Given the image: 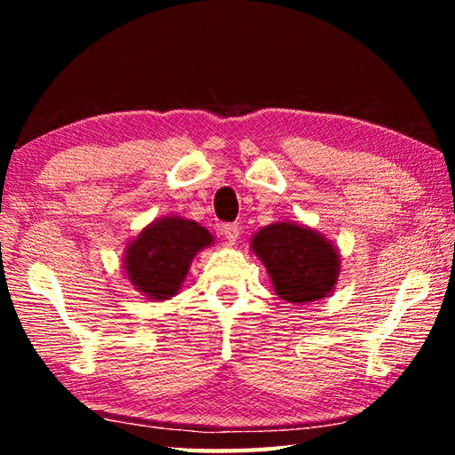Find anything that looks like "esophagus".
<instances>
[{"mask_svg": "<svg viewBox=\"0 0 455 455\" xmlns=\"http://www.w3.org/2000/svg\"><path fill=\"white\" fill-rule=\"evenodd\" d=\"M222 235H225V238L230 244H235L238 241V236H241V228L236 225H225L222 227Z\"/></svg>", "mask_w": 455, "mask_h": 455, "instance_id": "obj_1", "label": "esophagus"}]
</instances>
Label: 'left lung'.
Masks as SVG:
<instances>
[{"mask_svg": "<svg viewBox=\"0 0 455 455\" xmlns=\"http://www.w3.org/2000/svg\"><path fill=\"white\" fill-rule=\"evenodd\" d=\"M251 251L265 265L276 295L292 305L331 295L341 271L337 246L317 230L292 220L260 228L251 238Z\"/></svg>", "mask_w": 455, "mask_h": 455, "instance_id": "1", "label": "left lung"}]
</instances>
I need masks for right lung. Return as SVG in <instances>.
<instances>
[{"label": "right lung", "mask_w": 455, "mask_h": 455, "mask_svg": "<svg viewBox=\"0 0 455 455\" xmlns=\"http://www.w3.org/2000/svg\"><path fill=\"white\" fill-rule=\"evenodd\" d=\"M214 236L198 222L160 217L146 225L124 251V273L132 287L152 301H166L180 291L188 268Z\"/></svg>", "instance_id": "add662e5"}]
</instances>
